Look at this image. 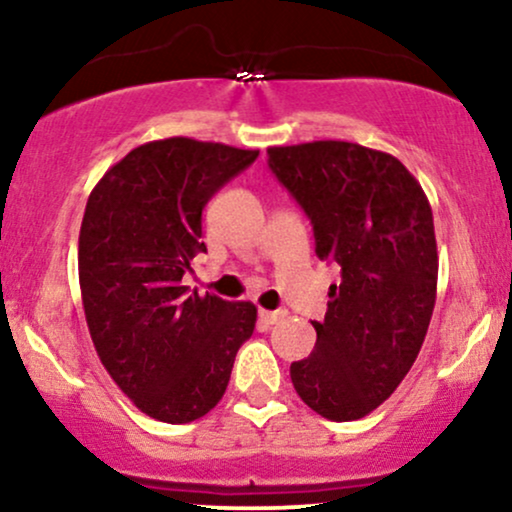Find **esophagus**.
<instances>
[{
	"instance_id": "obj_1",
	"label": "esophagus",
	"mask_w": 512,
	"mask_h": 512,
	"mask_svg": "<svg viewBox=\"0 0 512 512\" xmlns=\"http://www.w3.org/2000/svg\"><path fill=\"white\" fill-rule=\"evenodd\" d=\"M286 315V310H260V320L267 322V325H274L281 317Z\"/></svg>"
}]
</instances>
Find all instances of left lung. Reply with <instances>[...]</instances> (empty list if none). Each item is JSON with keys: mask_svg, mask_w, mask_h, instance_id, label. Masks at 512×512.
I'll return each instance as SVG.
<instances>
[{"mask_svg": "<svg viewBox=\"0 0 512 512\" xmlns=\"http://www.w3.org/2000/svg\"><path fill=\"white\" fill-rule=\"evenodd\" d=\"M267 156L313 223L317 257L342 269L291 383L325 419H363L397 390L428 332L438 289L431 204L395 156L368 146L325 139L269 146Z\"/></svg>", "mask_w": 512, "mask_h": 512, "instance_id": "obj_1", "label": "left lung"}]
</instances>
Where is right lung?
I'll use <instances>...</instances> for the list:
<instances>
[{
    "label": "right lung",
    "instance_id": "right-lung-1",
    "mask_svg": "<svg viewBox=\"0 0 512 512\" xmlns=\"http://www.w3.org/2000/svg\"><path fill=\"white\" fill-rule=\"evenodd\" d=\"M257 149L158 139L132 149L88 195L79 286L98 358L146 416L190 424L219 404L257 308L187 293L202 209Z\"/></svg>",
    "mask_w": 512,
    "mask_h": 512
}]
</instances>
